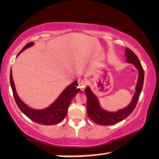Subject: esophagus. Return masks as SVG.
<instances>
[{"label": "esophagus", "instance_id": "34e87169", "mask_svg": "<svg viewBox=\"0 0 159 159\" xmlns=\"http://www.w3.org/2000/svg\"><path fill=\"white\" fill-rule=\"evenodd\" d=\"M78 84H79V87L80 90H83V89H84L86 86V83L82 79H79L78 80Z\"/></svg>", "mask_w": 159, "mask_h": 159}]
</instances>
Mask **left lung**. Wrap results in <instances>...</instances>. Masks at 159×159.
Wrapping results in <instances>:
<instances>
[{"label": "left lung", "instance_id": "obj_1", "mask_svg": "<svg viewBox=\"0 0 159 159\" xmlns=\"http://www.w3.org/2000/svg\"><path fill=\"white\" fill-rule=\"evenodd\" d=\"M125 55L127 57L126 61L133 64L139 71L138 84L136 85V92L134 93L131 103L126 108L119 110L115 113H110L104 111L99 104L98 98L93 93L89 88L85 89V93L87 97V112L88 115L93 122L102 125H111L116 124L127 118L135 108L139 100V95L142 92L144 83V72L138 57L133 51L129 48L125 49Z\"/></svg>", "mask_w": 159, "mask_h": 159}]
</instances>
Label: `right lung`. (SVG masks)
Listing matches in <instances>:
<instances>
[{
  "mask_svg": "<svg viewBox=\"0 0 159 159\" xmlns=\"http://www.w3.org/2000/svg\"><path fill=\"white\" fill-rule=\"evenodd\" d=\"M33 42L29 43L26 44L21 49L20 52L18 53L17 56L23 50H25L26 48L31 46V45H33ZM10 80L13 96H14L15 102L18 106L19 109L21 110V111L23 114H25L26 116L30 118L31 120H33L34 122L45 125H55L61 121L66 116L67 111H68V107L70 105L72 98L79 91V88H77V81L75 80L74 83L69 85L61 93L60 97L57 99V100L54 102L50 107L43 110H35L29 108L28 106H26L18 97L17 93H16L15 83L12 80V69L11 71H10Z\"/></svg>",
  "mask_w": 159,
  "mask_h": 159,
  "instance_id": "1",
  "label": "right lung"
}]
</instances>
